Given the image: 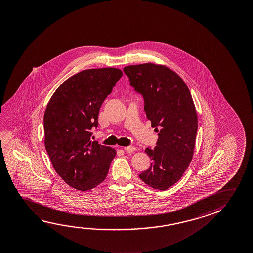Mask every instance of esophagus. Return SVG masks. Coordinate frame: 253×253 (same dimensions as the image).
Segmentation results:
<instances>
[{
    "label": "esophagus",
    "instance_id": "1",
    "mask_svg": "<svg viewBox=\"0 0 253 253\" xmlns=\"http://www.w3.org/2000/svg\"><path fill=\"white\" fill-rule=\"evenodd\" d=\"M124 149L126 152H134V151H136V147L132 146V145H129V146H125V147H124Z\"/></svg>",
    "mask_w": 253,
    "mask_h": 253
}]
</instances>
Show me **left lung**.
I'll return each instance as SVG.
<instances>
[{
	"instance_id": "1",
	"label": "left lung",
	"mask_w": 253,
	"mask_h": 253,
	"mask_svg": "<svg viewBox=\"0 0 253 253\" xmlns=\"http://www.w3.org/2000/svg\"><path fill=\"white\" fill-rule=\"evenodd\" d=\"M130 86L144 99V110L158 140L145 153L152 163L139 174L153 189L165 191L181 179L193 156L198 116L190 90L178 75L153 63L124 68Z\"/></svg>"
}]
</instances>
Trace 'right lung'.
Instances as JSON below:
<instances>
[{
    "instance_id": "add662e5",
    "label": "right lung",
    "mask_w": 253,
    "mask_h": 253,
    "mask_svg": "<svg viewBox=\"0 0 253 253\" xmlns=\"http://www.w3.org/2000/svg\"><path fill=\"white\" fill-rule=\"evenodd\" d=\"M123 72L116 68L80 71L54 91L44 115L45 146L54 170L70 186L91 190L103 182L116 150L91 139L104 100Z\"/></svg>"
}]
</instances>
